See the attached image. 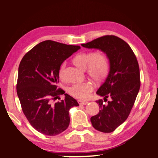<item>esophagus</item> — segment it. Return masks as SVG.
I'll use <instances>...</instances> for the list:
<instances>
[{
	"mask_svg": "<svg viewBox=\"0 0 158 158\" xmlns=\"http://www.w3.org/2000/svg\"><path fill=\"white\" fill-rule=\"evenodd\" d=\"M78 103L79 105H83V106H85V105H87L88 103V101H81V100H79L78 101Z\"/></svg>",
	"mask_w": 158,
	"mask_h": 158,
	"instance_id": "obj_1",
	"label": "esophagus"
}]
</instances>
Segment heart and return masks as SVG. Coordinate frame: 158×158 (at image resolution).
Wrapping results in <instances>:
<instances>
[{
  "instance_id": "1",
  "label": "heart",
  "mask_w": 158,
  "mask_h": 158,
  "mask_svg": "<svg viewBox=\"0 0 158 158\" xmlns=\"http://www.w3.org/2000/svg\"><path fill=\"white\" fill-rule=\"evenodd\" d=\"M74 62L83 70L88 69V72L94 79L101 80L109 71V60L106 55L101 52H85L77 55ZM66 62L61 64L59 69V77L62 79ZM94 85L91 82L85 81L74 84L68 89L69 94L79 99H87L93 91Z\"/></svg>"
}]
</instances>
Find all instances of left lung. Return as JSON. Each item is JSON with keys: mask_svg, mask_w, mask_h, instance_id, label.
Here are the masks:
<instances>
[{"mask_svg": "<svg viewBox=\"0 0 158 158\" xmlns=\"http://www.w3.org/2000/svg\"><path fill=\"white\" fill-rule=\"evenodd\" d=\"M81 46L98 49L109 60V73L97 94L105 98L110 97L112 101L107 104L101 99L96 101L100 110L90 120L97 130L112 132L128 118L140 89V69L136 57L127 43L115 35H105Z\"/></svg>", "mask_w": 158, "mask_h": 158, "instance_id": "1", "label": "left lung"}]
</instances>
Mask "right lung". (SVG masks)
I'll list each match as a JSON object with an SVG mask.
<instances>
[{"mask_svg": "<svg viewBox=\"0 0 158 158\" xmlns=\"http://www.w3.org/2000/svg\"><path fill=\"white\" fill-rule=\"evenodd\" d=\"M81 48L52 40L39 43L24 55L18 68L17 94L22 110L30 124L46 135H56L70 123L69 110L79 103L61 89H57L61 64ZM65 98L52 103L60 94Z\"/></svg>", "mask_w": 158, "mask_h": 158, "instance_id": "1", "label": "right lung"}]
</instances>
